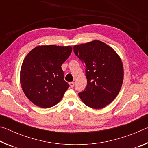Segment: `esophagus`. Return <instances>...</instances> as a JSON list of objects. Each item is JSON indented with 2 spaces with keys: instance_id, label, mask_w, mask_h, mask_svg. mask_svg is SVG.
Wrapping results in <instances>:
<instances>
[{
  "instance_id": "34e87169",
  "label": "esophagus",
  "mask_w": 148,
  "mask_h": 148,
  "mask_svg": "<svg viewBox=\"0 0 148 148\" xmlns=\"http://www.w3.org/2000/svg\"><path fill=\"white\" fill-rule=\"evenodd\" d=\"M69 85H70V86H71V87H74V82H70V83H69Z\"/></svg>"
}]
</instances>
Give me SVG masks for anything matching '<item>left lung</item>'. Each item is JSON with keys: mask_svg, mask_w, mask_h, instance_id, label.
<instances>
[{"mask_svg": "<svg viewBox=\"0 0 148 148\" xmlns=\"http://www.w3.org/2000/svg\"><path fill=\"white\" fill-rule=\"evenodd\" d=\"M74 52L86 66L87 84L79 98L87 106L101 109L114 101L123 81L121 59L106 44L93 40L76 45Z\"/></svg>", "mask_w": 148, "mask_h": 148, "instance_id": "8db88e82", "label": "left lung"}]
</instances>
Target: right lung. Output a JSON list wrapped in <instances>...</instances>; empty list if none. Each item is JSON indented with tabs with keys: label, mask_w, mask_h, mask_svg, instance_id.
I'll return each instance as SVG.
<instances>
[{
	"label": "right lung",
	"mask_w": 148,
	"mask_h": 148,
	"mask_svg": "<svg viewBox=\"0 0 148 148\" xmlns=\"http://www.w3.org/2000/svg\"><path fill=\"white\" fill-rule=\"evenodd\" d=\"M71 46H39L27 55L21 65L20 83L32 103L43 108L57 104L69 85L61 65L71 56Z\"/></svg>",
	"instance_id": "right-lung-1"
}]
</instances>
